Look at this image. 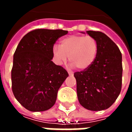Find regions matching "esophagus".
<instances>
[{
    "mask_svg": "<svg viewBox=\"0 0 132 132\" xmlns=\"http://www.w3.org/2000/svg\"><path fill=\"white\" fill-rule=\"evenodd\" d=\"M68 73H69V76H73V73L72 71H69Z\"/></svg>",
    "mask_w": 132,
    "mask_h": 132,
    "instance_id": "obj_1",
    "label": "esophagus"
}]
</instances>
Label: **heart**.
Returning <instances> with one entry per match:
<instances>
[{
  "label": "heart",
  "mask_w": 132,
  "mask_h": 132,
  "mask_svg": "<svg viewBox=\"0 0 132 132\" xmlns=\"http://www.w3.org/2000/svg\"><path fill=\"white\" fill-rule=\"evenodd\" d=\"M98 49V42L93 37L71 35L61 41L60 46H53L52 56L57 65H62L69 56L72 66L80 70H85L94 62Z\"/></svg>",
  "instance_id": "obj_1"
}]
</instances>
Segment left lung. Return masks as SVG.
<instances>
[{
	"label": "left lung",
	"mask_w": 132,
	"mask_h": 132,
	"mask_svg": "<svg viewBox=\"0 0 132 132\" xmlns=\"http://www.w3.org/2000/svg\"><path fill=\"white\" fill-rule=\"evenodd\" d=\"M99 45L91 66L74 73L78 101L93 111L106 110L115 102L122 89V54L116 44L103 32L87 31Z\"/></svg>",
	"instance_id": "left-lung-1"
}]
</instances>
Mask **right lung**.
Listing matches in <instances>:
<instances>
[{
    "label": "right lung",
    "mask_w": 132,
    "mask_h": 132,
    "mask_svg": "<svg viewBox=\"0 0 132 132\" xmlns=\"http://www.w3.org/2000/svg\"><path fill=\"white\" fill-rule=\"evenodd\" d=\"M66 34V30L37 29L24 35L17 46L11 71L12 90L28 110H47L56 102L58 90L69 73L53 63L52 48Z\"/></svg>",
    "instance_id": "right-lung-1"
}]
</instances>
